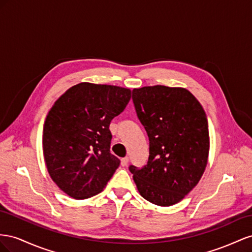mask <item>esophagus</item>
I'll return each mask as SVG.
<instances>
[{
	"instance_id": "esophagus-1",
	"label": "esophagus",
	"mask_w": 252,
	"mask_h": 252,
	"mask_svg": "<svg viewBox=\"0 0 252 252\" xmlns=\"http://www.w3.org/2000/svg\"><path fill=\"white\" fill-rule=\"evenodd\" d=\"M128 157L127 156H126V157H124V158H121V166H124V167H126V164L128 163Z\"/></svg>"
}]
</instances>
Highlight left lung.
Wrapping results in <instances>:
<instances>
[{"mask_svg":"<svg viewBox=\"0 0 252 252\" xmlns=\"http://www.w3.org/2000/svg\"><path fill=\"white\" fill-rule=\"evenodd\" d=\"M136 114L149 136L147 164L128 167L141 196L168 207L197 185L207 166L209 128L203 106L189 91L164 85L134 89Z\"/></svg>","mask_w":252,"mask_h":252,"instance_id":"1","label":"left lung"}]
</instances>
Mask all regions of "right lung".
<instances>
[{"label":"right lung","instance_id":"add662e5","mask_svg":"<svg viewBox=\"0 0 252 252\" xmlns=\"http://www.w3.org/2000/svg\"><path fill=\"white\" fill-rule=\"evenodd\" d=\"M130 99L127 89L82 82L48 112L42 141L45 163L53 181L70 197L100 193L119 167V158L110 152L109 127Z\"/></svg>","mask_w":252,"mask_h":252}]
</instances>
